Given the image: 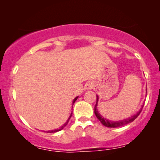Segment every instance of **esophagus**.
Listing matches in <instances>:
<instances>
[{
    "mask_svg": "<svg viewBox=\"0 0 160 160\" xmlns=\"http://www.w3.org/2000/svg\"><path fill=\"white\" fill-rule=\"evenodd\" d=\"M92 88H93V84H91V83H88V84L85 85V89H86V90H88V89H91Z\"/></svg>",
    "mask_w": 160,
    "mask_h": 160,
    "instance_id": "esophagus-1",
    "label": "esophagus"
}]
</instances>
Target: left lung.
I'll return each mask as SVG.
<instances>
[{
    "label": "left lung",
    "mask_w": 160,
    "mask_h": 160,
    "mask_svg": "<svg viewBox=\"0 0 160 160\" xmlns=\"http://www.w3.org/2000/svg\"><path fill=\"white\" fill-rule=\"evenodd\" d=\"M98 99H99V98H98V96L97 95V100H96V104H95V114L96 115V117H97L98 119H99V121L101 122V123L103 124L104 126L107 127V128H119V127L124 126V125H125V124H128L129 123H130V122L134 121V120L136 119L138 117V115L140 114V113L141 112V110H142V108H141V110H140L137 113H135V115H133L132 117L128 118V119L121 120V121H117V122L110 121V120L106 119H105V118L102 117V116L100 114L99 112H98V111L97 109ZM142 108H143V107H142Z\"/></svg>",
    "instance_id": "left-lung-1"
}]
</instances>
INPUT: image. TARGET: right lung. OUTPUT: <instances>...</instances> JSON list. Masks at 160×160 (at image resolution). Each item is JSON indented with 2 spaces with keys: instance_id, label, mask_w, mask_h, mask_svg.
<instances>
[{
  "instance_id": "right-lung-1",
  "label": "right lung",
  "mask_w": 160,
  "mask_h": 160,
  "mask_svg": "<svg viewBox=\"0 0 160 160\" xmlns=\"http://www.w3.org/2000/svg\"><path fill=\"white\" fill-rule=\"evenodd\" d=\"M77 98H78V97H76V98H74V100H73V103L74 102H75V101L76 100H77ZM71 116H72V113H71V116H70V117L68 118V119L67 120V122H65V123L63 124V125L62 126V127H60V128L59 129H57V130H49V131H47V132H49V133H53V132H58V131H60L61 130H62L63 128H65V126L67 125V124L68 123V122H69V120H70V119H71Z\"/></svg>"
}]
</instances>
